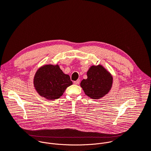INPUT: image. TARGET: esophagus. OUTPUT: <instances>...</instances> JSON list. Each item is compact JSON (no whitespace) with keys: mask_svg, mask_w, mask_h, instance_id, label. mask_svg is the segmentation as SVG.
<instances>
[{"mask_svg":"<svg viewBox=\"0 0 151 151\" xmlns=\"http://www.w3.org/2000/svg\"><path fill=\"white\" fill-rule=\"evenodd\" d=\"M79 83H80V79H78L77 81H74V83L76 85H78V84H79Z\"/></svg>","mask_w":151,"mask_h":151,"instance_id":"1","label":"esophagus"}]
</instances>
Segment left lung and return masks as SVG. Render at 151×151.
<instances>
[{
  "instance_id": "obj_1",
  "label": "left lung",
  "mask_w": 151,
  "mask_h": 151,
  "mask_svg": "<svg viewBox=\"0 0 151 151\" xmlns=\"http://www.w3.org/2000/svg\"><path fill=\"white\" fill-rule=\"evenodd\" d=\"M87 75V79L81 82V87L86 95L93 99H99L109 92L113 77L101 65L91 66Z\"/></svg>"
}]
</instances>
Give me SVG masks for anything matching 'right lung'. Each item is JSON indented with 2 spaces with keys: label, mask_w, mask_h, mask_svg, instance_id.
Listing matches in <instances>:
<instances>
[{
  "label": "right lung",
  "mask_w": 151,
  "mask_h": 151,
  "mask_svg": "<svg viewBox=\"0 0 151 151\" xmlns=\"http://www.w3.org/2000/svg\"><path fill=\"white\" fill-rule=\"evenodd\" d=\"M72 83L69 75L64 74L58 64H47L40 67L33 79L34 87L37 93L50 100L60 98Z\"/></svg>",
  "instance_id": "1"
}]
</instances>
